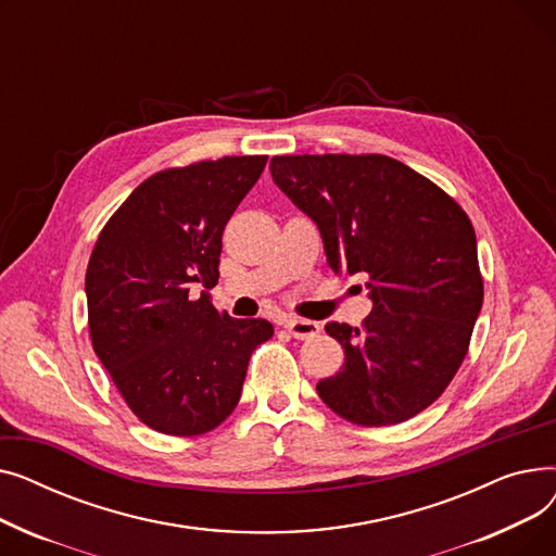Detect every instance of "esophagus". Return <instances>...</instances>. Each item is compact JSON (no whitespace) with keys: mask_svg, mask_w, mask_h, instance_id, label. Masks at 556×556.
Here are the masks:
<instances>
[{"mask_svg":"<svg viewBox=\"0 0 556 556\" xmlns=\"http://www.w3.org/2000/svg\"><path fill=\"white\" fill-rule=\"evenodd\" d=\"M283 329L298 340L315 338L319 333V325L311 323V319H283Z\"/></svg>","mask_w":556,"mask_h":556,"instance_id":"obj_1","label":"esophagus"}]
</instances>
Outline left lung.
Here are the masks:
<instances>
[{
  "label": "left lung",
  "instance_id": "8db88e82",
  "mask_svg": "<svg viewBox=\"0 0 556 556\" xmlns=\"http://www.w3.org/2000/svg\"><path fill=\"white\" fill-rule=\"evenodd\" d=\"M270 173L323 233L331 270L365 277L374 304L363 327H325L344 365L317 394L367 428L419 415L453 381L482 308L469 216L388 155H277Z\"/></svg>",
  "mask_w": 556,
  "mask_h": 556
}]
</instances>
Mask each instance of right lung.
Listing matches in <instances>:
<instances>
[{
  "instance_id": "obj_1",
  "label": "right lung",
  "mask_w": 556,
  "mask_h": 556,
  "mask_svg": "<svg viewBox=\"0 0 556 556\" xmlns=\"http://www.w3.org/2000/svg\"><path fill=\"white\" fill-rule=\"evenodd\" d=\"M243 155L166 168L143 180L101 229L85 273L92 346L149 428L193 437L237 407L268 319H237L198 286L218 283L223 229L266 168Z\"/></svg>"
}]
</instances>
